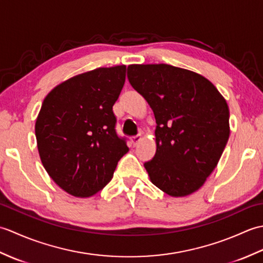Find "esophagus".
I'll list each match as a JSON object with an SVG mask.
<instances>
[{"mask_svg":"<svg viewBox=\"0 0 263 263\" xmlns=\"http://www.w3.org/2000/svg\"><path fill=\"white\" fill-rule=\"evenodd\" d=\"M141 138H142V137H141L140 135H138V136H136V137H132V138L130 139V140H131V142H132L133 146L136 147L137 144L141 141Z\"/></svg>","mask_w":263,"mask_h":263,"instance_id":"34e87169","label":"esophagus"}]
</instances>
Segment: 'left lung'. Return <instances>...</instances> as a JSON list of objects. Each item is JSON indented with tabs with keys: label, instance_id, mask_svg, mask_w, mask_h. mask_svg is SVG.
<instances>
[{
	"label": "left lung",
	"instance_id": "8db88e82",
	"mask_svg": "<svg viewBox=\"0 0 263 263\" xmlns=\"http://www.w3.org/2000/svg\"><path fill=\"white\" fill-rule=\"evenodd\" d=\"M127 78L157 123L155 157L144 163L150 181L175 198L198 191L230 138L225 98L206 78L170 64H131Z\"/></svg>",
	"mask_w": 263,
	"mask_h": 263
}]
</instances>
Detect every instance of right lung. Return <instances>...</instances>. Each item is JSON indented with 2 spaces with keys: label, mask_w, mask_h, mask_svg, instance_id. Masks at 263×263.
<instances>
[{
  "label": "right lung",
  "mask_w": 263,
  "mask_h": 263,
  "mask_svg": "<svg viewBox=\"0 0 263 263\" xmlns=\"http://www.w3.org/2000/svg\"><path fill=\"white\" fill-rule=\"evenodd\" d=\"M125 72V65H117L74 76L42 104L35 124L39 157L52 180L73 197L103 190L128 152L116 135L113 113Z\"/></svg>",
  "instance_id": "1"
}]
</instances>
